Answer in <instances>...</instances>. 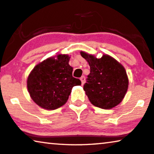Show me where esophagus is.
<instances>
[{"label": "esophagus", "instance_id": "34e87169", "mask_svg": "<svg viewBox=\"0 0 154 154\" xmlns=\"http://www.w3.org/2000/svg\"><path fill=\"white\" fill-rule=\"evenodd\" d=\"M80 80H81L82 82V84H84V83H85V81H86V78L84 76H82L81 78H80Z\"/></svg>", "mask_w": 154, "mask_h": 154}]
</instances>
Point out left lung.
I'll return each mask as SVG.
<instances>
[{"instance_id":"1","label":"left lung","mask_w":154,"mask_h":154,"mask_svg":"<svg viewBox=\"0 0 154 154\" xmlns=\"http://www.w3.org/2000/svg\"><path fill=\"white\" fill-rule=\"evenodd\" d=\"M80 54L90 66V73L84 90L91 103L102 109L116 107L122 101L128 87L125 68L109 55L97 58L84 51Z\"/></svg>"}]
</instances>
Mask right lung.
Returning <instances> with one entry per match:
<instances>
[{"label": "right lung", "mask_w": 154, "mask_h": 154, "mask_svg": "<svg viewBox=\"0 0 154 154\" xmlns=\"http://www.w3.org/2000/svg\"><path fill=\"white\" fill-rule=\"evenodd\" d=\"M70 56L59 54L43 60L35 66L27 79L30 96L43 109L53 110L66 103L73 86L81 85L72 77Z\"/></svg>", "instance_id": "right-lung-1"}]
</instances>
